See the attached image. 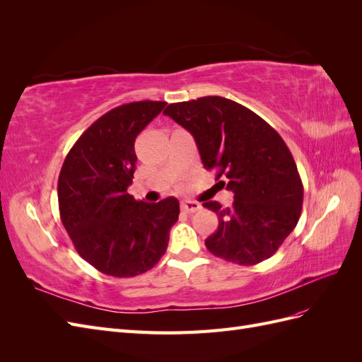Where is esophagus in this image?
Masks as SVG:
<instances>
[{
    "label": "esophagus",
    "instance_id": "1",
    "mask_svg": "<svg viewBox=\"0 0 362 362\" xmlns=\"http://www.w3.org/2000/svg\"><path fill=\"white\" fill-rule=\"evenodd\" d=\"M201 204L199 202H196V201H182L181 202V210L184 211V213H196V211H199L201 210Z\"/></svg>",
    "mask_w": 362,
    "mask_h": 362
}]
</instances>
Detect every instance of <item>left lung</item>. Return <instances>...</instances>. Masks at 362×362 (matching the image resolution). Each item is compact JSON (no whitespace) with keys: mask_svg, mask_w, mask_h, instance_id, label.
Here are the masks:
<instances>
[{"mask_svg":"<svg viewBox=\"0 0 362 362\" xmlns=\"http://www.w3.org/2000/svg\"><path fill=\"white\" fill-rule=\"evenodd\" d=\"M194 137L206 170L234 193L231 206L202 205L217 214L205 240L213 255L240 266L270 258L299 222L303 185L286 141L264 119L222 96L169 104L163 112Z\"/></svg>","mask_w":362,"mask_h":362,"instance_id":"1","label":"left lung"}]
</instances>
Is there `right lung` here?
<instances>
[{
	"label": "right lung",
	"instance_id": "add662e5",
	"mask_svg": "<svg viewBox=\"0 0 362 362\" xmlns=\"http://www.w3.org/2000/svg\"><path fill=\"white\" fill-rule=\"evenodd\" d=\"M168 103L139 101L107 112L75 141L62 166L57 193L62 223L78 255L115 278L154 267L168 249L180 202L136 201L133 182L139 133Z\"/></svg>",
	"mask_w": 362,
	"mask_h": 362
}]
</instances>
